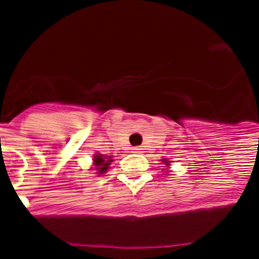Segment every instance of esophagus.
Segmentation results:
<instances>
[{
    "label": "esophagus",
    "mask_w": 259,
    "mask_h": 259,
    "mask_svg": "<svg viewBox=\"0 0 259 259\" xmlns=\"http://www.w3.org/2000/svg\"><path fill=\"white\" fill-rule=\"evenodd\" d=\"M141 148L140 146H134V148H132V153H136V154H139V153H141Z\"/></svg>",
    "instance_id": "1"
}]
</instances>
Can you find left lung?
I'll return each instance as SVG.
<instances>
[{
	"label": "left lung",
	"mask_w": 259,
	"mask_h": 259,
	"mask_svg": "<svg viewBox=\"0 0 259 259\" xmlns=\"http://www.w3.org/2000/svg\"><path fill=\"white\" fill-rule=\"evenodd\" d=\"M162 162H163L166 166H168V164H170V161H168V159H162Z\"/></svg>",
	"instance_id": "obj_1"
}]
</instances>
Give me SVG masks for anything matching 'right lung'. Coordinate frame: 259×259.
Instances as JSON below:
<instances>
[{"label":"right lung","mask_w":259,"mask_h":259,"mask_svg":"<svg viewBox=\"0 0 259 259\" xmlns=\"http://www.w3.org/2000/svg\"><path fill=\"white\" fill-rule=\"evenodd\" d=\"M113 162L111 155H102V154H95L93 157V164H95V170H97V174H105L109 170L110 163Z\"/></svg>","instance_id":"obj_1"}]
</instances>
